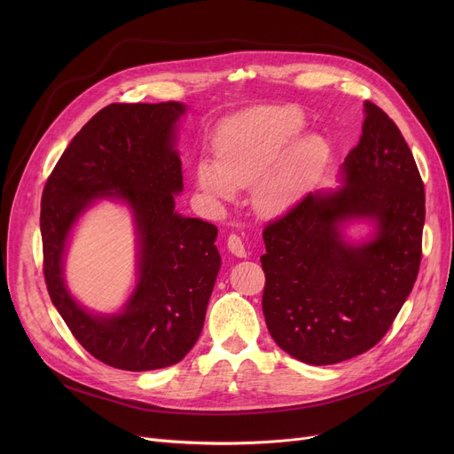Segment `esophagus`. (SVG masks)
I'll return each mask as SVG.
<instances>
[{"instance_id": "obj_1", "label": "esophagus", "mask_w": 454, "mask_h": 454, "mask_svg": "<svg viewBox=\"0 0 454 454\" xmlns=\"http://www.w3.org/2000/svg\"><path fill=\"white\" fill-rule=\"evenodd\" d=\"M228 250L237 257H247V248H245V243L241 241L239 235L228 237Z\"/></svg>"}]
</instances>
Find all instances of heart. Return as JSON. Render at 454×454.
I'll return each mask as SVG.
<instances>
[{
	"mask_svg": "<svg viewBox=\"0 0 454 454\" xmlns=\"http://www.w3.org/2000/svg\"><path fill=\"white\" fill-rule=\"evenodd\" d=\"M305 114L294 106H263L237 115L215 139V160L200 158L195 184L211 202H231L239 187H252L261 215L287 213L324 175L331 145L322 134H305Z\"/></svg>",
	"mask_w": 454,
	"mask_h": 454,
	"instance_id": "b5f03b06",
	"label": "heart"
}]
</instances>
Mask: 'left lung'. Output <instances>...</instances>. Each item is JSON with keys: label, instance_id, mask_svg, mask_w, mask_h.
Segmentation results:
<instances>
[{"label": "left lung", "instance_id": "1", "mask_svg": "<svg viewBox=\"0 0 454 454\" xmlns=\"http://www.w3.org/2000/svg\"><path fill=\"white\" fill-rule=\"evenodd\" d=\"M363 136L340 185L317 189L263 230V315L294 359L327 366L387 335L418 278L425 189L392 119L364 103ZM368 223L356 240L348 228Z\"/></svg>", "mask_w": 454, "mask_h": 454}]
</instances>
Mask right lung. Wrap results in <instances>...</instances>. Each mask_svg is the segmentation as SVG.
<instances>
[{"instance_id": "obj_1", "label": "right lung", "mask_w": 454, "mask_h": 454, "mask_svg": "<svg viewBox=\"0 0 454 454\" xmlns=\"http://www.w3.org/2000/svg\"><path fill=\"white\" fill-rule=\"evenodd\" d=\"M184 103L110 105L67 149L42 193L43 276L51 301L81 346L129 372L180 363L195 346L221 270L217 228L175 209L182 193L176 149ZM103 200L125 205L137 235V281L114 314L90 312L65 283V255L83 213Z\"/></svg>"}]
</instances>
